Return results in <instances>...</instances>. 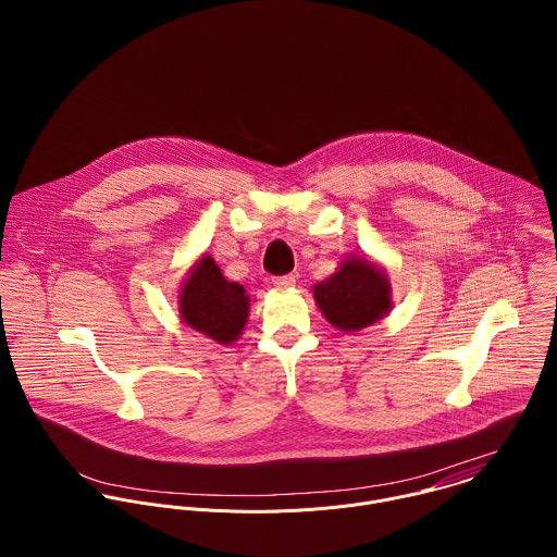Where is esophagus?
<instances>
[{
    "instance_id": "esophagus-1",
    "label": "esophagus",
    "mask_w": 557,
    "mask_h": 557,
    "mask_svg": "<svg viewBox=\"0 0 557 557\" xmlns=\"http://www.w3.org/2000/svg\"><path fill=\"white\" fill-rule=\"evenodd\" d=\"M272 283H274V287H278V289H289V287H294V285H296V276H294V274L274 276V278H272Z\"/></svg>"
}]
</instances>
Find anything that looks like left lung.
<instances>
[{
	"label": "left lung",
	"instance_id": "8db88e82",
	"mask_svg": "<svg viewBox=\"0 0 557 557\" xmlns=\"http://www.w3.org/2000/svg\"><path fill=\"white\" fill-rule=\"evenodd\" d=\"M318 307L338 330H362L391 309V283L369 259H349L313 289Z\"/></svg>",
	"mask_w": 557,
	"mask_h": 557
}]
</instances>
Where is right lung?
I'll use <instances>...</instances> for the list:
<instances>
[{"label": "right lung", "instance_id": "right-lung-1", "mask_svg": "<svg viewBox=\"0 0 557 557\" xmlns=\"http://www.w3.org/2000/svg\"><path fill=\"white\" fill-rule=\"evenodd\" d=\"M182 319L219 343L236 341L248 318V296L230 283L212 257H203L186 278L180 296Z\"/></svg>", "mask_w": 557, "mask_h": 557}]
</instances>
